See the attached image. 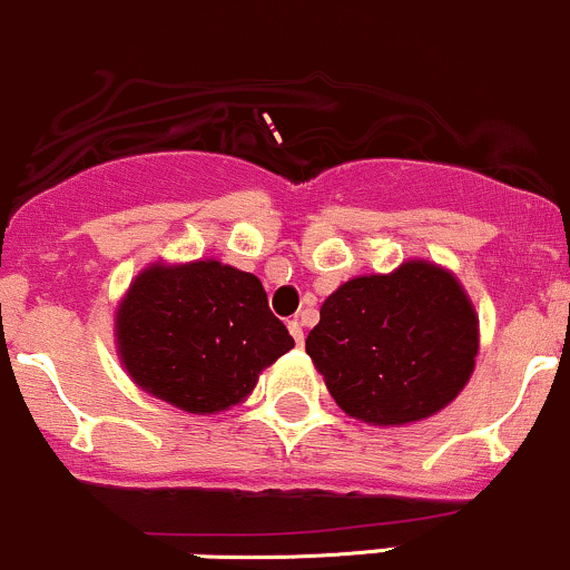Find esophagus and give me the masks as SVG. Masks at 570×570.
<instances>
[{
  "label": "esophagus",
  "mask_w": 570,
  "mask_h": 570,
  "mask_svg": "<svg viewBox=\"0 0 570 570\" xmlns=\"http://www.w3.org/2000/svg\"><path fill=\"white\" fill-rule=\"evenodd\" d=\"M289 333H292V337H295V343H297V346H303L305 335H303V324H299L297 318H295V322H289Z\"/></svg>",
  "instance_id": "esophagus-1"
}]
</instances>
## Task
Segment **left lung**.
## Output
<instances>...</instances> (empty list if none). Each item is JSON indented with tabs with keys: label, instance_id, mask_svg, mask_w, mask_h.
I'll return each mask as SVG.
<instances>
[{
	"label": "left lung",
	"instance_id": "obj_1",
	"mask_svg": "<svg viewBox=\"0 0 570 570\" xmlns=\"http://www.w3.org/2000/svg\"><path fill=\"white\" fill-rule=\"evenodd\" d=\"M305 352L348 416L381 428L422 422L471 379L479 316L452 273L411 259L337 286Z\"/></svg>",
	"mask_w": 570,
	"mask_h": 570
}]
</instances>
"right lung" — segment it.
<instances>
[{
    "mask_svg": "<svg viewBox=\"0 0 570 570\" xmlns=\"http://www.w3.org/2000/svg\"><path fill=\"white\" fill-rule=\"evenodd\" d=\"M121 365L140 390L189 414L243 403L295 346L262 281L216 259L146 267L116 311Z\"/></svg>",
    "mask_w": 570,
    "mask_h": 570,
    "instance_id": "right-lung-1",
    "label": "right lung"
}]
</instances>
